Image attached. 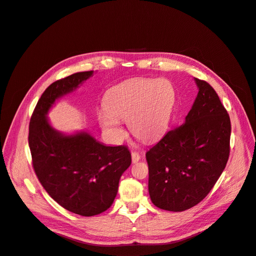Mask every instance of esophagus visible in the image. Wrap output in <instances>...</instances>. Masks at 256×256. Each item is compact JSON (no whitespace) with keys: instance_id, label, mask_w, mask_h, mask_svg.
<instances>
[{"instance_id":"esophagus-1","label":"esophagus","mask_w":256,"mask_h":256,"mask_svg":"<svg viewBox=\"0 0 256 256\" xmlns=\"http://www.w3.org/2000/svg\"><path fill=\"white\" fill-rule=\"evenodd\" d=\"M131 158H132V162H134V164L138 162L140 160V154H138V152H136V151H132L131 152Z\"/></svg>"}]
</instances>
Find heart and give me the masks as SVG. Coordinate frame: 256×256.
Masks as SVG:
<instances>
[{"instance_id": "heart-1", "label": "heart", "mask_w": 256, "mask_h": 256, "mask_svg": "<svg viewBox=\"0 0 256 256\" xmlns=\"http://www.w3.org/2000/svg\"><path fill=\"white\" fill-rule=\"evenodd\" d=\"M174 100V89L166 80H129L109 89L105 107L98 114V122L114 142L122 138L120 120H124L134 136L153 140L165 130Z\"/></svg>"}]
</instances>
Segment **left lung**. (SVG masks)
Returning <instances> with one entry per match:
<instances>
[{"label":"left lung","mask_w":256,"mask_h":256,"mask_svg":"<svg viewBox=\"0 0 256 256\" xmlns=\"http://www.w3.org/2000/svg\"><path fill=\"white\" fill-rule=\"evenodd\" d=\"M198 96L180 126L146 153L148 189L154 205L180 212L207 196L229 158L231 122L218 94L194 78Z\"/></svg>","instance_id":"8db88e82"}]
</instances>
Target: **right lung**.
<instances>
[{
    "label": "right lung",
    "instance_id": "add662e5",
    "mask_svg": "<svg viewBox=\"0 0 256 256\" xmlns=\"http://www.w3.org/2000/svg\"><path fill=\"white\" fill-rule=\"evenodd\" d=\"M92 74V70L76 72L51 84L29 122L28 142L40 182L58 205L82 216H98L110 208L120 178L131 165L126 146H106L86 131L64 134L47 118L56 100Z\"/></svg>",
    "mask_w": 256,
    "mask_h": 256
}]
</instances>
